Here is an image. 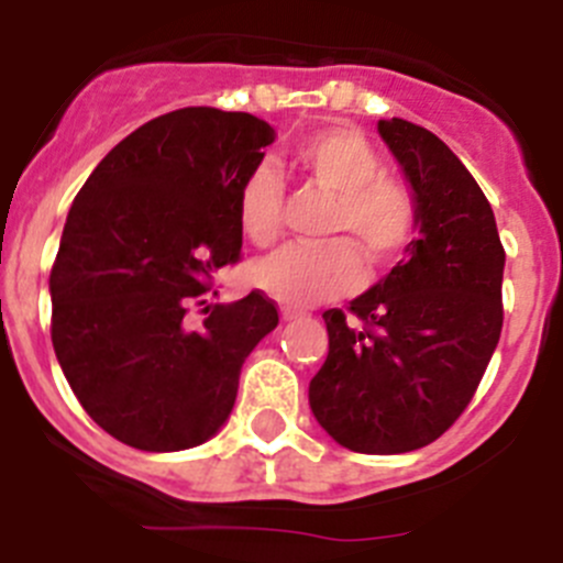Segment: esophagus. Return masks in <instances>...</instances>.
Here are the masks:
<instances>
[{"instance_id":"obj_1","label":"esophagus","mask_w":563,"mask_h":563,"mask_svg":"<svg viewBox=\"0 0 563 563\" xmlns=\"http://www.w3.org/2000/svg\"><path fill=\"white\" fill-rule=\"evenodd\" d=\"M280 317H283V322H297V319H302V313L291 311V308H283Z\"/></svg>"}]
</instances>
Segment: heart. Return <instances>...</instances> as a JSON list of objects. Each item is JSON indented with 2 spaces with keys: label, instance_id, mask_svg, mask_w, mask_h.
<instances>
[{
  "label": "heart",
  "instance_id": "obj_1",
  "mask_svg": "<svg viewBox=\"0 0 563 563\" xmlns=\"http://www.w3.org/2000/svg\"><path fill=\"white\" fill-rule=\"evenodd\" d=\"M288 166L308 186L333 197L324 246L288 244L255 266V283L291 308L317 306L358 286L360 250L372 269L400 261L419 235V202L400 177L386 175L375 146L353 128H324L299 139ZM235 219L252 244L269 246L280 235L283 186L269 166L246 172L235 197ZM356 249L353 251L352 246Z\"/></svg>",
  "mask_w": 563,
  "mask_h": 563
}]
</instances>
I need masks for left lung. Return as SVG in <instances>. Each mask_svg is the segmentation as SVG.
Wrapping results in <instances>:
<instances>
[{"label": "left lung", "mask_w": 563, "mask_h": 563, "mask_svg": "<svg viewBox=\"0 0 563 563\" xmlns=\"http://www.w3.org/2000/svg\"><path fill=\"white\" fill-rule=\"evenodd\" d=\"M419 202V239L346 312L322 313L330 350L308 400L341 448L411 453L439 439L475 397L503 330L506 250L475 177L439 135L380 119Z\"/></svg>", "instance_id": "obj_1"}]
</instances>
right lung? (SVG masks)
Segmentation results:
<instances>
[{
  "label": "right lung",
  "instance_id": "obj_1",
  "mask_svg": "<svg viewBox=\"0 0 563 563\" xmlns=\"http://www.w3.org/2000/svg\"><path fill=\"white\" fill-rule=\"evenodd\" d=\"M272 141L250 113L172 110L119 141L68 210L49 275L52 346L88 417L130 448L208 441L233 411L241 364L277 328L261 291L205 306L217 272L241 257L235 197Z\"/></svg>",
  "mask_w": 563,
  "mask_h": 563
}]
</instances>
